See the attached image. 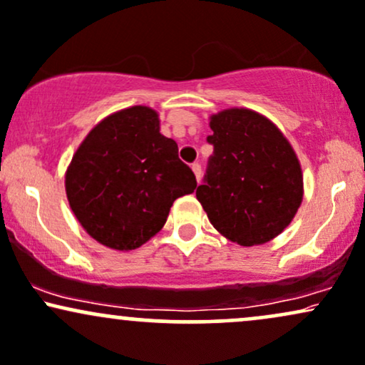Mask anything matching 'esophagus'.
<instances>
[{"label":"esophagus","instance_id":"1","mask_svg":"<svg viewBox=\"0 0 365 365\" xmlns=\"http://www.w3.org/2000/svg\"><path fill=\"white\" fill-rule=\"evenodd\" d=\"M192 171H194V173H195L197 182H200V178H202V166H200V163L192 165Z\"/></svg>","mask_w":365,"mask_h":365}]
</instances>
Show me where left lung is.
Segmentation results:
<instances>
[{"label": "left lung", "instance_id": "obj_1", "mask_svg": "<svg viewBox=\"0 0 365 365\" xmlns=\"http://www.w3.org/2000/svg\"><path fill=\"white\" fill-rule=\"evenodd\" d=\"M214 146L197 199L216 230L241 247L280 235L302 200L296 153L269 118L248 108L210 117Z\"/></svg>", "mask_w": 365, "mask_h": 365}]
</instances>
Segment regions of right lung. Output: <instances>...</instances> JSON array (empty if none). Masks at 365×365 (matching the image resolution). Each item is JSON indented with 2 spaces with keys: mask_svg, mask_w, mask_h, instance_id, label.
<instances>
[{
  "mask_svg": "<svg viewBox=\"0 0 365 365\" xmlns=\"http://www.w3.org/2000/svg\"><path fill=\"white\" fill-rule=\"evenodd\" d=\"M197 180L160 134L158 113L130 107L91 129L66 173V194L91 238L113 250H134L165 226L178 197Z\"/></svg>",
  "mask_w": 365,
  "mask_h": 365,
  "instance_id": "1",
  "label": "right lung"
}]
</instances>
